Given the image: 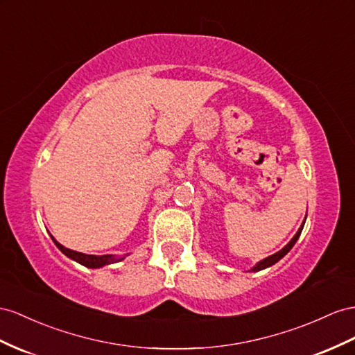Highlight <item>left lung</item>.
I'll list each match as a JSON object with an SVG mask.
<instances>
[{"label": "left lung", "instance_id": "left-lung-1", "mask_svg": "<svg viewBox=\"0 0 355 355\" xmlns=\"http://www.w3.org/2000/svg\"><path fill=\"white\" fill-rule=\"evenodd\" d=\"M304 222H306V219H304ZM304 222L302 223V226H300V228H298V231H297V234L294 235V237H293V240H291L288 244H286V246L284 248V249H280L279 252H276L275 253V255H271V257H267L266 259H262V261H259L258 262V264L255 266V267H253V268H250V271H259V270H264V268H268V267H271V266H275L276 264V262L279 261V259H282V258H284L285 255H286V253L291 250V249H293V246H294V244L297 243V240H298V237H300V234H302V231H303V226H304Z\"/></svg>", "mask_w": 355, "mask_h": 355}]
</instances>
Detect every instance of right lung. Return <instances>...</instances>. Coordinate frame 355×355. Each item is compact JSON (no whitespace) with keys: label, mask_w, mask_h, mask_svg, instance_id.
<instances>
[{"label":"right lung","mask_w":355,"mask_h":355,"mask_svg":"<svg viewBox=\"0 0 355 355\" xmlns=\"http://www.w3.org/2000/svg\"><path fill=\"white\" fill-rule=\"evenodd\" d=\"M52 237V235H51ZM52 241L55 243V246L64 253L66 257H69L70 259H73L76 262H79L80 266H85L88 268H100L103 266H109V264H114V262H120L123 261L125 257H120L116 258L114 255H102V257H97V255H87V253H80V252H76V250H70L67 248L62 246V244H60L55 239L52 237Z\"/></svg>","instance_id":"obj_1"}]
</instances>
